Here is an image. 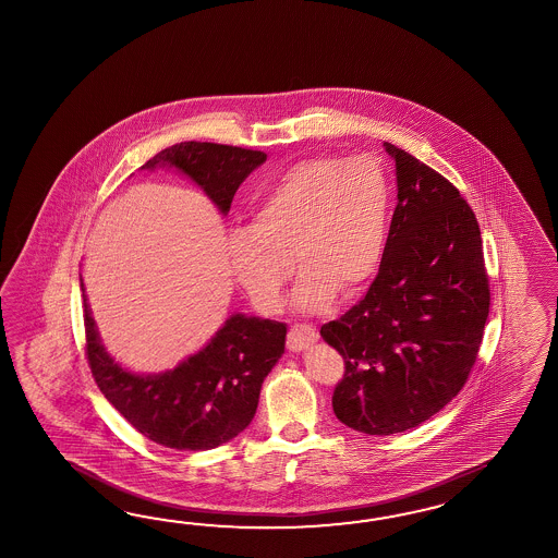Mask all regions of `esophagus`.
I'll use <instances>...</instances> for the list:
<instances>
[{"label":"esophagus","mask_w":558,"mask_h":558,"mask_svg":"<svg viewBox=\"0 0 558 558\" xmlns=\"http://www.w3.org/2000/svg\"><path fill=\"white\" fill-rule=\"evenodd\" d=\"M316 340H318L316 328L308 327V325H296V327L290 328V332H288V351L300 353V351L308 349Z\"/></svg>","instance_id":"obj_1"}]
</instances>
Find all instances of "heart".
Instances as JSON below:
<instances>
[{
    "instance_id": "1",
    "label": "heart",
    "mask_w": 558,
    "mask_h": 558,
    "mask_svg": "<svg viewBox=\"0 0 558 558\" xmlns=\"http://www.w3.org/2000/svg\"><path fill=\"white\" fill-rule=\"evenodd\" d=\"M389 207V179L373 157L299 161L259 195L252 223L230 231L231 274L259 311L278 313L296 257L294 306L325 313L340 290L354 296L379 272Z\"/></svg>"
}]
</instances>
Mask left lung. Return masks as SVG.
<instances>
[{
    "label": "left lung",
    "instance_id": "left-lung-1",
    "mask_svg": "<svg viewBox=\"0 0 558 558\" xmlns=\"http://www.w3.org/2000/svg\"><path fill=\"white\" fill-rule=\"evenodd\" d=\"M383 147L395 161L397 207L379 274L365 299L320 328L347 368L335 415L368 435L417 427L462 391L489 311L474 211L432 167Z\"/></svg>",
    "mask_w": 558,
    "mask_h": 558
}]
</instances>
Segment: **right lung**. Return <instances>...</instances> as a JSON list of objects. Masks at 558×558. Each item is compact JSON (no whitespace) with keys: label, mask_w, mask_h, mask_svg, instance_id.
Instances as JSON below:
<instances>
[{"label":"right lung","mask_w":558,"mask_h":558,"mask_svg":"<svg viewBox=\"0 0 558 558\" xmlns=\"http://www.w3.org/2000/svg\"><path fill=\"white\" fill-rule=\"evenodd\" d=\"M266 161L262 150L218 143H178L141 169H175L228 216L245 178ZM86 353L96 385L136 432L165 448L204 451L242 434L258 409L259 389L284 354L286 325L231 314L204 349L161 373H135L117 363L98 335L84 292Z\"/></svg>","instance_id":"right-lung-1"}]
</instances>
